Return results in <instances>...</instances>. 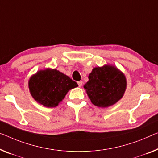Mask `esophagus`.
I'll return each instance as SVG.
<instances>
[{
  "label": "esophagus",
  "instance_id": "obj_1",
  "mask_svg": "<svg viewBox=\"0 0 158 158\" xmlns=\"http://www.w3.org/2000/svg\"><path fill=\"white\" fill-rule=\"evenodd\" d=\"M77 84H78V85H79V87H81L82 85H83V81H79L77 82Z\"/></svg>",
  "mask_w": 158,
  "mask_h": 158
}]
</instances>
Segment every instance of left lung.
<instances>
[{
	"mask_svg": "<svg viewBox=\"0 0 158 158\" xmlns=\"http://www.w3.org/2000/svg\"><path fill=\"white\" fill-rule=\"evenodd\" d=\"M84 87L93 104L98 107H108L123 97L126 79L117 68L106 65L93 69Z\"/></svg>",
	"mask_w": 158,
	"mask_h": 158,
	"instance_id": "left-lung-1",
	"label": "left lung"
}]
</instances>
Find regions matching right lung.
<instances>
[{"mask_svg":"<svg viewBox=\"0 0 158 158\" xmlns=\"http://www.w3.org/2000/svg\"><path fill=\"white\" fill-rule=\"evenodd\" d=\"M78 86L76 81L56 69L37 72L29 81L30 94L35 101L46 107H55L68 91Z\"/></svg>","mask_w":158,"mask_h":158,"instance_id":"1","label":"right lung"}]
</instances>
